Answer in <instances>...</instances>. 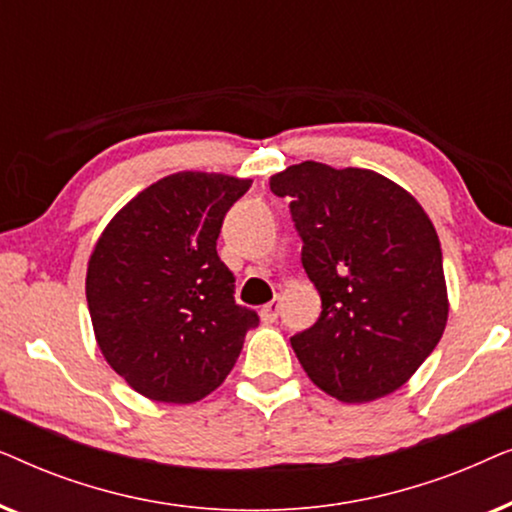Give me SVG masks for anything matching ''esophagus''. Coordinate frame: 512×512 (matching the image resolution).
I'll return each mask as SVG.
<instances>
[{
	"label": "esophagus",
	"instance_id": "34e87169",
	"mask_svg": "<svg viewBox=\"0 0 512 512\" xmlns=\"http://www.w3.org/2000/svg\"><path fill=\"white\" fill-rule=\"evenodd\" d=\"M279 310H282V303H279V300H270L268 305H263L261 307V321H263V324H272V321H277Z\"/></svg>",
	"mask_w": 512,
	"mask_h": 512
}]
</instances>
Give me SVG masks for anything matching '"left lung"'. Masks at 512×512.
I'll return each instance as SVG.
<instances>
[{
	"mask_svg": "<svg viewBox=\"0 0 512 512\" xmlns=\"http://www.w3.org/2000/svg\"><path fill=\"white\" fill-rule=\"evenodd\" d=\"M291 198L303 268L321 296L317 324L291 338L328 396L368 403L403 387L447 324L443 251L408 191L373 170L305 160L270 179Z\"/></svg>",
	"mask_w": 512,
	"mask_h": 512,
	"instance_id": "1",
	"label": "left lung"
}]
</instances>
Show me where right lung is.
Masks as SVG:
<instances>
[{"instance_id":"add662e5","label":"right lung","mask_w":512,"mask_h":512,"mask_svg":"<svg viewBox=\"0 0 512 512\" xmlns=\"http://www.w3.org/2000/svg\"><path fill=\"white\" fill-rule=\"evenodd\" d=\"M249 186L228 174H170L132 198L95 244L86 298L97 345L151 401L212 394L258 326L216 254L223 216Z\"/></svg>"}]
</instances>
